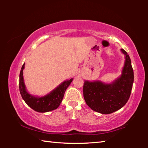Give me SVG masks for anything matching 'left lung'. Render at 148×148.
Masks as SVG:
<instances>
[{
    "mask_svg": "<svg viewBox=\"0 0 148 148\" xmlns=\"http://www.w3.org/2000/svg\"><path fill=\"white\" fill-rule=\"evenodd\" d=\"M125 66L122 74L112 84L85 81L84 97L90 108L102 114H109L125 106L131 95L134 82V72L130 57L123 49Z\"/></svg>",
    "mask_w": 148,
    "mask_h": 148,
    "instance_id": "left-lung-1",
    "label": "left lung"
}]
</instances>
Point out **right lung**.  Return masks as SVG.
Masks as SVG:
<instances>
[{
	"mask_svg": "<svg viewBox=\"0 0 148 148\" xmlns=\"http://www.w3.org/2000/svg\"><path fill=\"white\" fill-rule=\"evenodd\" d=\"M24 67L25 63L22 66L21 70L20 71L19 87L20 94L26 104L35 111L43 112V113L57 109L61 103L65 91L69 86V85L71 84L73 79L72 78L62 82L56 89H54L53 91L46 96L35 97L30 95L26 91L23 77V70L24 69Z\"/></svg>",
	"mask_w": 148,
	"mask_h": 148,
	"instance_id": "right-lung-1",
	"label": "right lung"
}]
</instances>
